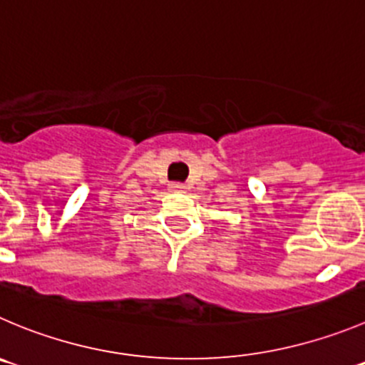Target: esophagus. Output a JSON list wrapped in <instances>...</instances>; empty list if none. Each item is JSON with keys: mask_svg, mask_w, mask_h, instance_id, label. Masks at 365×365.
<instances>
[{"mask_svg": "<svg viewBox=\"0 0 365 365\" xmlns=\"http://www.w3.org/2000/svg\"><path fill=\"white\" fill-rule=\"evenodd\" d=\"M168 188L172 190V192H182V190H185V185H179V182H173V185H170Z\"/></svg>", "mask_w": 365, "mask_h": 365, "instance_id": "obj_1", "label": "esophagus"}]
</instances>
